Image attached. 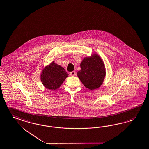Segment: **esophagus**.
<instances>
[{"mask_svg":"<svg viewBox=\"0 0 149 149\" xmlns=\"http://www.w3.org/2000/svg\"><path fill=\"white\" fill-rule=\"evenodd\" d=\"M70 74H71V76H74L76 74V73L75 71H72V72H70Z\"/></svg>","mask_w":149,"mask_h":149,"instance_id":"1","label":"esophagus"}]
</instances>
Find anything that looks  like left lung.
<instances>
[{"instance_id": "1", "label": "left lung", "mask_w": 149, "mask_h": 149, "mask_svg": "<svg viewBox=\"0 0 149 149\" xmlns=\"http://www.w3.org/2000/svg\"><path fill=\"white\" fill-rule=\"evenodd\" d=\"M80 65L77 76L84 86L91 90L100 87L106 76V70L99 54L94 53L84 58Z\"/></svg>"}]
</instances>
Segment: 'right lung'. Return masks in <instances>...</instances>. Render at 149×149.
Masks as SVG:
<instances>
[{
  "label": "right lung",
  "instance_id": "1",
  "mask_svg": "<svg viewBox=\"0 0 149 149\" xmlns=\"http://www.w3.org/2000/svg\"><path fill=\"white\" fill-rule=\"evenodd\" d=\"M68 76L65 69L53 61L42 69L40 80L45 88L54 90L61 87Z\"/></svg>",
  "mask_w": 149,
  "mask_h": 149
}]
</instances>
